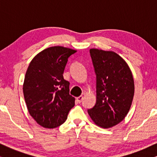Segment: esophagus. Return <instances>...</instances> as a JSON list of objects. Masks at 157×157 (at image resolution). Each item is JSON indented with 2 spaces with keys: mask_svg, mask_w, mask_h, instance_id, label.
<instances>
[{
  "mask_svg": "<svg viewBox=\"0 0 157 157\" xmlns=\"http://www.w3.org/2000/svg\"><path fill=\"white\" fill-rule=\"evenodd\" d=\"M83 98V96H78V97L76 98V101H78V103H81V101H82Z\"/></svg>",
  "mask_w": 157,
  "mask_h": 157,
  "instance_id": "34e87169",
  "label": "esophagus"
}]
</instances>
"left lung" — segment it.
<instances>
[{
    "label": "left lung",
    "mask_w": 157,
    "mask_h": 157,
    "mask_svg": "<svg viewBox=\"0 0 157 157\" xmlns=\"http://www.w3.org/2000/svg\"><path fill=\"white\" fill-rule=\"evenodd\" d=\"M89 51L96 76V102L88 113L97 126L113 127L124 120L132 106V73L117 53L97 48Z\"/></svg>",
    "instance_id": "obj_1"
}]
</instances>
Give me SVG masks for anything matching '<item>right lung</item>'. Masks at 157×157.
Listing matches in <instances>:
<instances>
[{
  "instance_id": "obj_1",
  "label": "right lung",
  "mask_w": 157,
  "mask_h": 157,
  "mask_svg": "<svg viewBox=\"0 0 157 157\" xmlns=\"http://www.w3.org/2000/svg\"><path fill=\"white\" fill-rule=\"evenodd\" d=\"M76 52L63 46H52L38 53L25 73L23 91L30 115L44 128L61 126L75 105L63 71L70 56Z\"/></svg>"
}]
</instances>
